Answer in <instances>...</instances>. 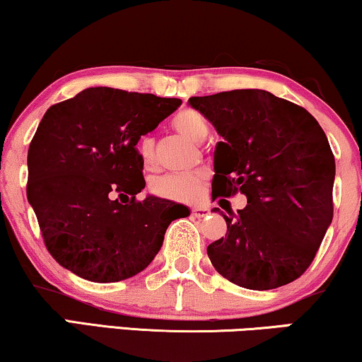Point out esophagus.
Here are the masks:
<instances>
[{
    "label": "esophagus",
    "instance_id": "esophagus-1",
    "mask_svg": "<svg viewBox=\"0 0 362 362\" xmlns=\"http://www.w3.org/2000/svg\"><path fill=\"white\" fill-rule=\"evenodd\" d=\"M190 212H192V215H195V217H205L210 210L207 207H194Z\"/></svg>",
    "mask_w": 362,
    "mask_h": 362
}]
</instances>
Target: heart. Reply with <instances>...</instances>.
I'll list each match as a JSON object with an SVG mask.
<instances>
[{
    "label": "heart",
    "mask_w": 362,
    "mask_h": 362,
    "mask_svg": "<svg viewBox=\"0 0 362 362\" xmlns=\"http://www.w3.org/2000/svg\"><path fill=\"white\" fill-rule=\"evenodd\" d=\"M173 130L194 141H204L209 135V122L197 110H182L172 118ZM139 157L145 170H153L157 167V150L152 136L145 135L139 141ZM205 175L200 172L194 173H167L153 178L150 192L160 199L173 202H197L204 194Z\"/></svg>",
    "instance_id": "1"
}]
</instances>
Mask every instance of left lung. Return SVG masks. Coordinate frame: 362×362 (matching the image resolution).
I'll return each mask as SVG.
<instances>
[{
	"instance_id": "1",
	"label": "left lung",
	"mask_w": 362,
	"mask_h": 362,
	"mask_svg": "<svg viewBox=\"0 0 362 362\" xmlns=\"http://www.w3.org/2000/svg\"><path fill=\"white\" fill-rule=\"evenodd\" d=\"M189 102L223 136L215 148L212 199L247 197L245 209L223 215L226 237L207 247L215 271L254 291L299 279L334 214L336 163L321 125L305 108L264 90Z\"/></svg>"
}]
</instances>
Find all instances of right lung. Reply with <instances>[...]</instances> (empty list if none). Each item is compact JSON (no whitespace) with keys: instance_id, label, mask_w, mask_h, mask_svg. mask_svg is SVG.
Returning <instances> with one entry per match:
<instances>
[{"instance_id":"add662e5","label":"right lung","mask_w":362,"mask_h":362,"mask_svg":"<svg viewBox=\"0 0 362 362\" xmlns=\"http://www.w3.org/2000/svg\"><path fill=\"white\" fill-rule=\"evenodd\" d=\"M182 105L178 98L95 86L52 105L28 148L26 195L59 265L93 282L144 271L184 205L145 189L141 135Z\"/></svg>"}]
</instances>
